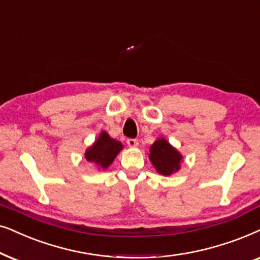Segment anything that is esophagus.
<instances>
[{"mask_svg":"<svg viewBox=\"0 0 260 260\" xmlns=\"http://www.w3.org/2000/svg\"><path fill=\"white\" fill-rule=\"evenodd\" d=\"M127 145L129 147H136L139 145V141H138L137 139H132V138H129V139H127Z\"/></svg>","mask_w":260,"mask_h":260,"instance_id":"esophagus-1","label":"esophagus"}]
</instances>
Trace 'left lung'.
Segmentation results:
<instances>
[{"label":"left lung","mask_w":260,"mask_h":260,"mask_svg":"<svg viewBox=\"0 0 260 260\" xmlns=\"http://www.w3.org/2000/svg\"><path fill=\"white\" fill-rule=\"evenodd\" d=\"M150 159L155 170L164 176H170L179 169L182 155L165 139H158L151 146Z\"/></svg>","instance_id":"left-lung-1"}]
</instances>
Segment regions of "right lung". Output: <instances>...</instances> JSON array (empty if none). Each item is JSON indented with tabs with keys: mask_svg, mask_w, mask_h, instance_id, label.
<instances>
[{
	"mask_svg": "<svg viewBox=\"0 0 260 260\" xmlns=\"http://www.w3.org/2000/svg\"><path fill=\"white\" fill-rule=\"evenodd\" d=\"M122 150V145L114 140L106 132H102L98 141L85 152L86 160L95 162L100 168L106 169L112 164L116 154Z\"/></svg>",
	"mask_w": 260,
	"mask_h": 260,
	"instance_id": "obj_1",
	"label": "right lung"
}]
</instances>
